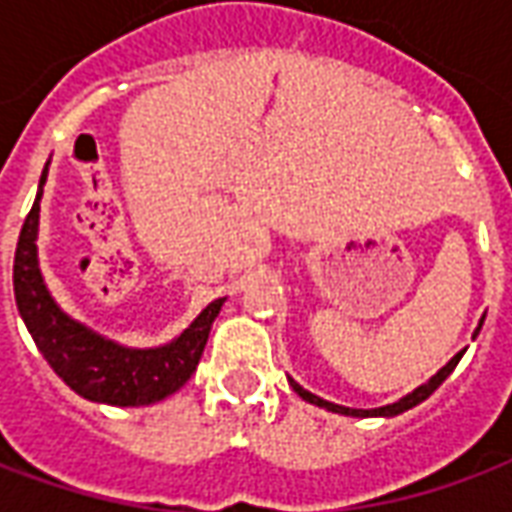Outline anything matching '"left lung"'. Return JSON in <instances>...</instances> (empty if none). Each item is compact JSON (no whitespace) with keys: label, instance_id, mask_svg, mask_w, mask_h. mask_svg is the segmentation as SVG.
<instances>
[{"label":"left lung","instance_id":"1","mask_svg":"<svg viewBox=\"0 0 512 512\" xmlns=\"http://www.w3.org/2000/svg\"><path fill=\"white\" fill-rule=\"evenodd\" d=\"M480 329H483V321H480V326L474 329V337L480 334ZM463 354H466V348H463L461 354L452 356L450 362L441 367L439 373L430 378L428 384L417 386L414 392H408L406 397H400L397 403H389V406H381V408H345V406H337V403H329V400H323V397L307 392V389L296 384L293 378H288V381H290V386H293V392H296V395H299L301 400H307V403H312V406L326 408V411H334V414H345V417H397V414H403V411H408V408L419 406L422 400H428V397L433 395V392H436V389H439V386L444 384V381H447V376H450L452 370H455V365L461 362Z\"/></svg>","mask_w":512,"mask_h":512}]
</instances>
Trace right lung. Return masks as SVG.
Segmentation results:
<instances>
[{"label": "right lung", "instance_id": "right-lung-1", "mask_svg": "<svg viewBox=\"0 0 512 512\" xmlns=\"http://www.w3.org/2000/svg\"><path fill=\"white\" fill-rule=\"evenodd\" d=\"M49 164L38 183V197L24 219L13 260V290L21 318L51 370L71 386L76 395L109 403V406H150L178 392L200 365L208 334L222 310L224 299L211 301L194 318L186 332L158 348H126L106 340L84 323L57 307L38 268V219L43 183Z\"/></svg>", "mask_w": 512, "mask_h": 512}]
</instances>
